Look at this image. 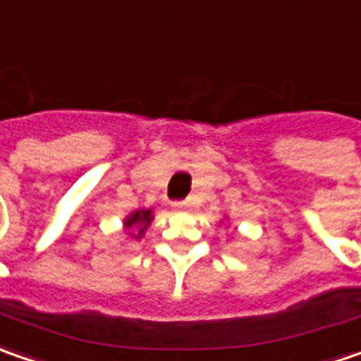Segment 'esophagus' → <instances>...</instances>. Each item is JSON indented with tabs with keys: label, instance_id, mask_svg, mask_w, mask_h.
I'll return each instance as SVG.
<instances>
[{
	"label": "esophagus",
	"instance_id": "obj_1",
	"mask_svg": "<svg viewBox=\"0 0 361 361\" xmlns=\"http://www.w3.org/2000/svg\"><path fill=\"white\" fill-rule=\"evenodd\" d=\"M173 207H174V209H187V207H188V202H185V201H180V202H174Z\"/></svg>",
	"mask_w": 361,
	"mask_h": 361
}]
</instances>
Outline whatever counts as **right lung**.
Instances as JSON below:
<instances>
[{
    "label": "right lung",
    "mask_w": 361,
    "mask_h": 361,
    "mask_svg": "<svg viewBox=\"0 0 361 361\" xmlns=\"http://www.w3.org/2000/svg\"><path fill=\"white\" fill-rule=\"evenodd\" d=\"M154 219V211L152 209H136L132 211L130 215L124 219V231L130 239H142L145 237L146 229L150 227Z\"/></svg>",
    "instance_id": "1"
}]
</instances>
